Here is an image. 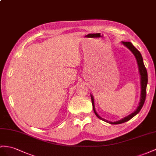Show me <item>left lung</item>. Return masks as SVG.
<instances>
[{
    "mask_svg": "<svg viewBox=\"0 0 156 156\" xmlns=\"http://www.w3.org/2000/svg\"><path fill=\"white\" fill-rule=\"evenodd\" d=\"M121 43L123 45L126 47L128 49H129L132 52V53H133V54L134 55L136 59L138 66L139 73H140V86H141L140 87H141L140 99V102L138 103V107L136 108V111H134L133 113H131L129 115H128V116L124 117L123 119H122L121 120H119V121L111 122V121H108L107 120L103 119L97 113L96 111H95V109L94 96L91 94L90 95H91V103H92L93 109H94V111L95 115H96V116L99 119H101V120H102V121L108 122L109 124H111V125H119V124L128 121H129V120L131 119L133 117H134L135 115H136L140 112V111L141 110L142 107L144 105V103L145 99H146V87H147V70H146V67L144 66V62H143V58L142 57V55L140 53V51L130 42L122 41Z\"/></svg>",
    "mask_w": 156,
    "mask_h": 156,
    "instance_id": "8db88e82",
    "label": "left lung"
}]
</instances>
